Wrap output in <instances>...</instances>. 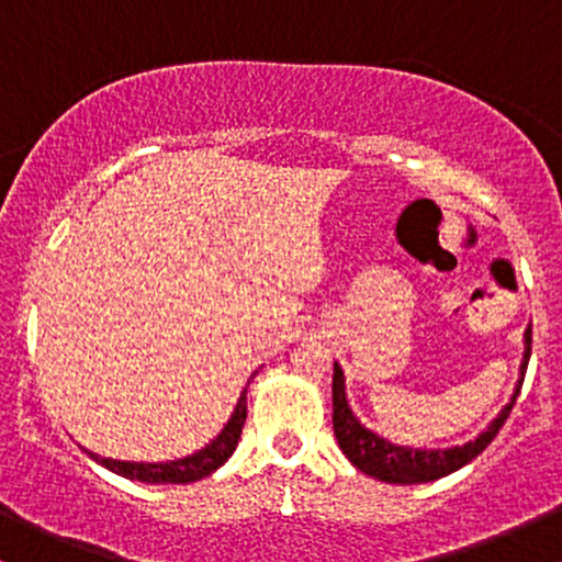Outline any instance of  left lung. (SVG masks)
Here are the masks:
<instances>
[{
  "label": "left lung",
  "mask_w": 562,
  "mask_h": 562,
  "mask_svg": "<svg viewBox=\"0 0 562 562\" xmlns=\"http://www.w3.org/2000/svg\"><path fill=\"white\" fill-rule=\"evenodd\" d=\"M528 357H531V327L526 330V353L524 364H520V380L518 389L513 393V402H509L505 409L499 412V417L488 425L483 434L475 438V441L465 443V447L454 449H406L396 447V443L385 441L372 430H367L362 423L353 417V412L348 409L346 402V389H344V370L335 364L333 372V430L335 438H338V447L344 449V454L351 460L353 468H359L362 473L372 475V479L385 481V483H428L436 479H443V475L454 473L462 465H468L470 460L481 454L488 443L494 441V436L499 434V428L513 412L515 398H518L520 385H524Z\"/></svg>",
  "instance_id": "left-lung-1"
}]
</instances>
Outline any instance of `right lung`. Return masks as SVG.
<instances>
[{
    "instance_id": "1",
    "label": "right lung",
    "mask_w": 562,
    "mask_h": 562,
    "mask_svg": "<svg viewBox=\"0 0 562 562\" xmlns=\"http://www.w3.org/2000/svg\"><path fill=\"white\" fill-rule=\"evenodd\" d=\"M248 391V389H245ZM245 391L240 393V402H237L235 412H232L229 423L224 425V430L218 434L214 441L209 443L205 449H200L198 454L184 457V460L177 462H160V465H147V462H119V460H108V457L92 454L87 451L92 460L105 465L113 473L124 475V479L132 481H145V483H192L205 479V475L214 473L216 468H222L224 462L229 460V454L237 447V438L243 434L245 425V415H248V406H245Z\"/></svg>"
}]
</instances>
